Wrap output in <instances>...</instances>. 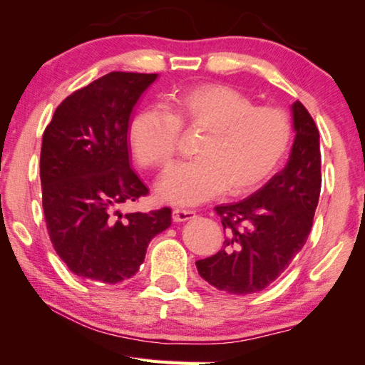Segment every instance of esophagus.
Wrapping results in <instances>:
<instances>
[{"instance_id": "1", "label": "esophagus", "mask_w": 365, "mask_h": 365, "mask_svg": "<svg viewBox=\"0 0 365 365\" xmlns=\"http://www.w3.org/2000/svg\"><path fill=\"white\" fill-rule=\"evenodd\" d=\"M194 217H195L194 210H182V208H176V210H173V220H175L176 223L187 222V220H192Z\"/></svg>"}]
</instances>
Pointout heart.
Wrapping results in <instances>:
<instances>
[{
    "label": "heart",
    "instance_id": "obj_1",
    "mask_svg": "<svg viewBox=\"0 0 365 365\" xmlns=\"http://www.w3.org/2000/svg\"><path fill=\"white\" fill-rule=\"evenodd\" d=\"M181 126L205 130L195 160L173 168L158 186L163 200L195 205L220 192L244 195L259 189L288 150L292 126L283 108L254 106L247 95L223 83H204L173 95L165 106L143 108L128 130L142 168L163 170L175 157Z\"/></svg>",
    "mask_w": 365,
    "mask_h": 365
}]
</instances>
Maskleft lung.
Returning a JSON list of instances; mask_svg holds the SVG:
<instances>
[{"mask_svg":"<svg viewBox=\"0 0 365 365\" xmlns=\"http://www.w3.org/2000/svg\"><path fill=\"white\" fill-rule=\"evenodd\" d=\"M294 142L289 160L265 186L236 204L218 205L223 249L197 270L230 294H252L282 277L307 241L322 187L320 135L301 101L291 105Z\"/></svg>","mask_w":365,"mask_h":365,"instance_id":"8db88e82","label":"left lung"}]
</instances>
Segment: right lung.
Instances as JSON below:
<instances>
[{
    "instance_id": "obj_1",
    "label": "right lung",
    "mask_w": 365,
    "mask_h": 365,
    "mask_svg": "<svg viewBox=\"0 0 365 365\" xmlns=\"http://www.w3.org/2000/svg\"><path fill=\"white\" fill-rule=\"evenodd\" d=\"M158 74L110 73L61 101L40 153L41 200L51 244L71 272L116 284L139 272L148 244L171 226L168 207L126 213L148 194L133 171L128 130Z\"/></svg>"
}]
</instances>
